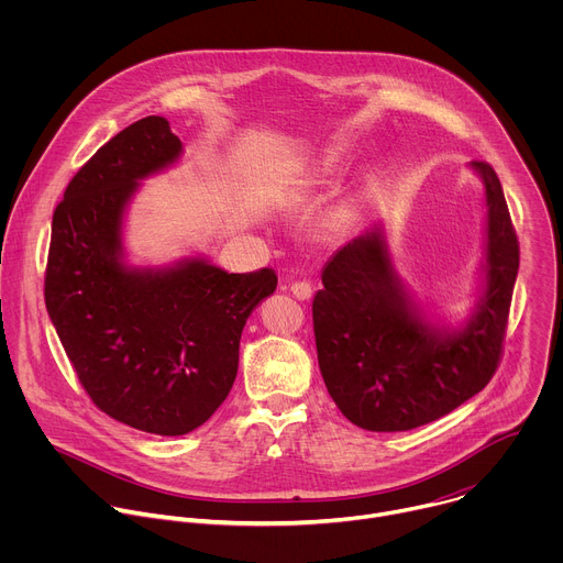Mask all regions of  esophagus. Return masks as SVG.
Returning <instances> with one entry per match:
<instances>
[{"mask_svg":"<svg viewBox=\"0 0 563 563\" xmlns=\"http://www.w3.org/2000/svg\"><path fill=\"white\" fill-rule=\"evenodd\" d=\"M291 294L298 298V300H309L313 289H311V283L307 280H298V283H291Z\"/></svg>","mask_w":563,"mask_h":563,"instance_id":"34e87169","label":"esophagus"}]
</instances>
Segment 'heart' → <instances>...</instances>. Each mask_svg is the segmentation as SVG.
<instances>
[{"instance_id":"obj_1","label":"heart","mask_w":563,"mask_h":563,"mask_svg":"<svg viewBox=\"0 0 563 563\" xmlns=\"http://www.w3.org/2000/svg\"><path fill=\"white\" fill-rule=\"evenodd\" d=\"M334 169H336V157H332V155H328V157H323L318 163V167H316V178L318 180H323V178H328V176H332L334 174Z\"/></svg>"}]
</instances>
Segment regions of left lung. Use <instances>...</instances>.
<instances>
[{
  "label": "left lung",
  "instance_id": "1",
  "mask_svg": "<svg viewBox=\"0 0 563 563\" xmlns=\"http://www.w3.org/2000/svg\"><path fill=\"white\" fill-rule=\"evenodd\" d=\"M488 205L486 291L459 332L423 318L396 276L380 227L354 238L313 296L318 365L339 410L369 432H404L456 410L495 376L506 341L519 240L495 169L474 159Z\"/></svg>",
  "mask_w": 563,
  "mask_h": 563
}]
</instances>
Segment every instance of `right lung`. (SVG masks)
I'll return each mask as SVG.
<instances>
[{
    "label": "right lung",
    "instance_id": "1",
    "mask_svg": "<svg viewBox=\"0 0 563 563\" xmlns=\"http://www.w3.org/2000/svg\"><path fill=\"white\" fill-rule=\"evenodd\" d=\"M180 153L159 115L100 146L55 207L44 276L48 316L85 391L111 419L159 437L187 434L222 406L240 334L278 283L269 267L227 274L200 258L169 269L122 263L137 180Z\"/></svg>",
    "mask_w": 563,
    "mask_h": 563
}]
</instances>
